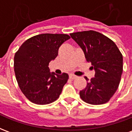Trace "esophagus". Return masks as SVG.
Masks as SVG:
<instances>
[{
	"label": "esophagus",
	"instance_id": "1",
	"mask_svg": "<svg viewBox=\"0 0 132 132\" xmlns=\"http://www.w3.org/2000/svg\"><path fill=\"white\" fill-rule=\"evenodd\" d=\"M69 78L71 79V80H74V79H76V78H77V76H74V75H69Z\"/></svg>",
	"mask_w": 132,
	"mask_h": 132
}]
</instances>
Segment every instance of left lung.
<instances>
[{
	"label": "left lung",
	"mask_w": 132,
	"mask_h": 132,
	"mask_svg": "<svg viewBox=\"0 0 132 132\" xmlns=\"http://www.w3.org/2000/svg\"><path fill=\"white\" fill-rule=\"evenodd\" d=\"M80 46L86 60L95 69V77L87 83L86 88L80 91L84 102L91 105L108 102L118 88L123 71L122 53L113 41L101 33L89 30L70 34Z\"/></svg>",
	"instance_id": "left-lung-1"
}]
</instances>
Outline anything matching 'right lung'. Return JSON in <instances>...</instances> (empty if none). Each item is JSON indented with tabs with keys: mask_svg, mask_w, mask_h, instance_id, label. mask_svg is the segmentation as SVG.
Instances as JSON below:
<instances>
[{
	"mask_svg": "<svg viewBox=\"0 0 132 132\" xmlns=\"http://www.w3.org/2000/svg\"><path fill=\"white\" fill-rule=\"evenodd\" d=\"M70 38L66 34H41L27 39L16 52V80L30 102L46 105L59 98L69 75L51 73L48 66L57 56L61 45Z\"/></svg>",
	"mask_w": 132,
	"mask_h": 132,
	"instance_id": "right-lung-1",
	"label": "right lung"
}]
</instances>
